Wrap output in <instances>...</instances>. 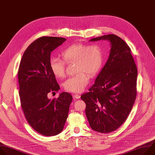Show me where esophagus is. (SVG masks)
Listing matches in <instances>:
<instances>
[{
  "label": "esophagus",
  "mask_w": 155,
  "mask_h": 155,
  "mask_svg": "<svg viewBox=\"0 0 155 155\" xmlns=\"http://www.w3.org/2000/svg\"><path fill=\"white\" fill-rule=\"evenodd\" d=\"M80 97H81V95L79 94H75L73 95V98L74 99H79V98H80Z\"/></svg>",
  "instance_id": "1"
}]
</instances>
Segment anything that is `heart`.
I'll return each mask as SVG.
<instances>
[{"label":"heart","mask_w":155,"mask_h":155,"mask_svg":"<svg viewBox=\"0 0 155 155\" xmlns=\"http://www.w3.org/2000/svg\"><path fill=\"white\" fill-rule=\"evenodd\" d=\"M64 60L56 57L50 59V67L52 72L58 78L65 76V64L75 61L76 73L67 79L64 83L65 89L70 92L82 91L91 77L95 76L101 70L104 60L103 51L97 44L86 45L77 43L72 45L61 52Z\"/></svg>","instance_id":"1"}]
</instances>
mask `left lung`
Listing matches in <instances>:
<instances>
[{"label":"left lung","mask_w":155,"mask_h":155,"mask_svg":"<svg viewBox=\"0 0 155 155\" xmlns=\"http://www.w3.org/2000/svg\"><path fill=\"white\" fill-rule=\"evenodd\" d=\"M107 40L109 58L95 83L81 98L90 127L99 133L117 130L128 117L137 95V68L128 45L119 37L109 34L90 41Z\"/></svg>","instance_id":"1"}]
</instances>
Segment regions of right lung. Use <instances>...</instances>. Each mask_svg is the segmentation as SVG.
Here are the masks:
<instances>
[{
  "instance_id": "obj_1",
  "label": "right lung",
  "mask_w": 155,
  "mask_h": 155,
  "mask_svg": "<svg viewBox=\"0 0 155 155\" xmlns=\"http://www.w3.org/2000/svg\"><path fill=\"white\" fill-rule=\"evenodd\" d=\"M65 40L54 37L37 39L25 51L18 69L19 97L24 116L31 127L45 136L62 131L73 100L67 92H62L57 98H49L50 94H55L60 89L50 67L51 53Z\"/></svg>"
}]
</instances>
